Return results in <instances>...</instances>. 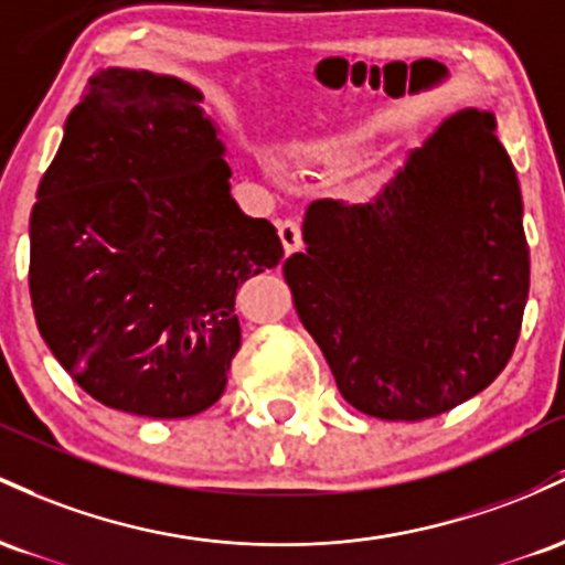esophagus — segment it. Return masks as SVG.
I'll list each match as a JSON object with an SVG mask.
<instances>
[{"label": "esophagus", "mask_w": 565, "mask_h": 565, "mask_svg": "<svg viewBox=\"0 0 565 565\" xmlns=\"http://www.w3.org/2000/svg\"><path fill=\"white\" fill-rule=\"evenodd\" d=\"M277 234H280L285 253H296L303 245V234H301L299 221H294V218L280 221V226H277Z\"/></svg>", "instance_id": "1"}]
</instances>
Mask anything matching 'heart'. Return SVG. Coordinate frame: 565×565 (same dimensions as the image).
I'll list each match as a JSON object with an SVG mask.
<instances>
[{
  "label": "heart",
  "mask_w": 565,
  "mask_h": 565,
  "mask_svg": "<svg viewBox=\"0 0 565 565\" xmlns=\"http://www.w3.org/2000/svg\"><path fill=\"white\" fill-rule=\"evenodd\" d=\"M352 151H354V143L350 141L320 143L303 151V160L309 164H335V162H344L347 157H352Z\"/></svg>",
  "instance_id": "heart-1"
}]
</instances>
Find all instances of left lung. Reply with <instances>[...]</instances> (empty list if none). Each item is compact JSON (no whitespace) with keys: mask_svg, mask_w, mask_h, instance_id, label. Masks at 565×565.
Returning a JSON list of instances; mask_svg holds the SVG:
<instances>
[{"mask_svg":"<svg viewBox=\"0 0 565 565\" xmlns=\"http://www.w3.org/2000/svg\"><path fill=\"white\" fill-rule=\"evenodd\" d=\"M282 266L344 401L422 422L483 392L515 352L529 243L491 111L437 128L360 205L317 200Z\"/></svg>","mask_w":565,"mask_h":565,"instance_id":"1","label":"left lung"}]
</instances>
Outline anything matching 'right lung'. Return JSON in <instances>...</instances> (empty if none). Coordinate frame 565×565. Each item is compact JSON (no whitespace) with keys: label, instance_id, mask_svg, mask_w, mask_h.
<instances>
[{"label":"right lung","instance_id":"1","mask_svg":"<svg viewBox=\"0 0 565 565\" xmlns=\"http://www.w3.org/2000/svg\"><path fill=\"white\" fill-rule=\"evenodd\" d=\"M202 93L106 68L66 119L31 211L36 328L87 395L149 419L202 414L239 350L237 288L282 243L230 194Z\"/></svg>","mask_w":565,"mask_h":565}]
</instances>
